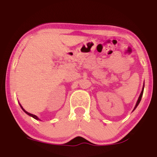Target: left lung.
I'll return each instance as SVG.
<instances>
[{
    "instance_id": "obj_1",
    "label": "left lung",
    "mask_w": 157,
    "mask_h": 157,
    "mask_svg": "<svg viewBox=\"0 0 157 157\" xmlns=\"http://www.w3.org/2000/svg\"><path fill=\"white\" fill-rule=\"evenodd\" d=\"M143 91H144V87H143V89H142V92H141V94H140V96H139V99H138V101H137L136 104V106H135V108H134V109H135L137 107V106H138V105H139V103H140V101H141V99H142V94H143Z\"/></svg>"
}]
</instances>
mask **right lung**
<instances>
[{
	"mask_svg": "<svg viewBox=\"0 0 157 157\" xmlns=\"http://www.w3.org/2000/svg\"><path fill=\"white\" fill-rule=\"evenodd\" d=\"M21 109H23V110H24V111H25V113H27V115H30V116H32V117H33V118H35V119H36V120H39V118H38V117H37V116H36V115H33V114H31V113H27V112H26V111H25V110L23 109V107H22V106H21Z\"/></svg>",
	"mask_w": 157,
	"mask_h": 157,
	"instance_id": "1",
	"label": "right lung"
}]
</instances>
